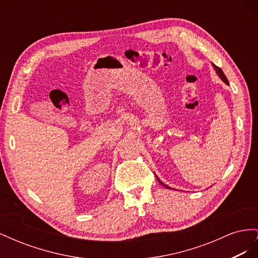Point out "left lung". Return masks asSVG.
Listing matches in <instances>:
<instances>
[{"label":"left lung","mask_w":258,"mask_h":258,"mask_svg":"<svg viewBox=\"0 0 258 258\" xmlns=\"http://www.w3.org/2000/svg\"><path fill=\"white\" fill-rule=\"evenodd\" d=\"M212 66H213V68L215 69V71H216V73H217V75L218 76H220V79L225 83V84H227V85H229V83H228V80H227V77H226L225 76V74H224V72L222 71V69L221 68H218L217 66H215V64H213L212 63ZM156 177H157V176H156ZM157 179H158V182L160 183V184H162L163 185V183L160 181V179L157 177ZM163 186H166L167 187V188H170V187L169 186H167V185H163Z\"/></svg>","instance_id":"left-lung-1"}]
</instances>
